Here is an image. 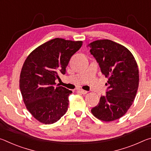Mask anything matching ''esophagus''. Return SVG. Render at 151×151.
<instances>
[{"label": "esophagus", "mask_w": 151, "mask_h": 151, "mask_svg": "<svg viewBox=\"0 0 151 151\" xmlns=\"http://www.w3.org/2000/svg\"><path fill=\"white\" fill-rule=\"evenodd\" d=\"M78 91L79 92V93L83 94H86V93H87V91L83 90V89H78Z\"/></svg>", "instance_id": "esophagus-1"}]
</instances>
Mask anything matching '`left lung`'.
Listing matches in <instances>:
<instances>
[{
  "label": "left lung",
  "mask_w": 151,
  "mask_h": 151,
  "mask_svg": "<svg viewBox=\"0 0 151 151\" xmlns=\"http://www.w3.org/2000/svg\"><path fill=\"white\" fill-rule=\"evenodd\" d=\"M102 73L108 78V90L99 104L91 109L96 118L110 122L126 113L136 96L139 83L137 63L129 49L111 40L93 41L88 45Z\"/></svg>",
  "instance_id": "left-lung-1"
}]
</instances>
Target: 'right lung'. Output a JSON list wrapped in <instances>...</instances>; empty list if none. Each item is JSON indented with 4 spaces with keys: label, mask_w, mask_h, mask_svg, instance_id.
<instances>
[{
    "label": "right lung",
    "mask_w": 151,
    "mask_h": 151,
    "mask_svg": "<svg viewBox=\"0 0 151 151\" xmlns=\"http://www.w3.org/2000/svg\"><path fill=\"white\" fill-rule=\"evenodd\" d=\"M82 41L52 39L30 52L22 66L19 86L27 109L41 123L58 121L66 113L68 96L73 93L63 86H56L58 74L65 75L72 56Z\"/></svg>",
    "instance_id": "1"
}]
</instances>
